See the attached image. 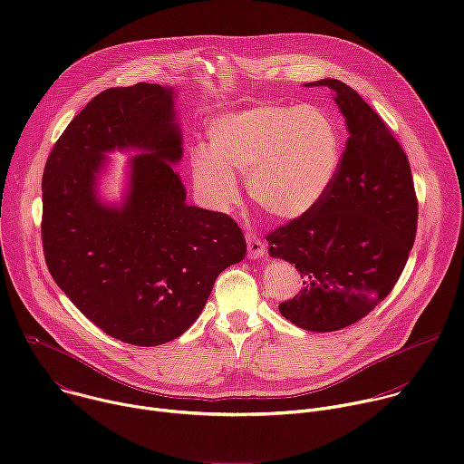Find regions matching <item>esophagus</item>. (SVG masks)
<instances>
[{
  "instance_id": "1",
  "label": "esophagus",
  "mask_w": 464,
  "mask_h": 464,
  "mask_svg": "<svg viewBox=\"0 0 464 464\" xmlns=\"http://www.w3.org/2000/svg\"><path fill=\"white\" fill-rule=\"evenodd\" d=\"M246 242H247V255L249 258H260L266 255V246H264V242L256 237V235H247L246 237Z\"/></svg>"
}]
</instances>
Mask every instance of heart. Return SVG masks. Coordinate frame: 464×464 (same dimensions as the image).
<instances>
[{
	"label": "heart",
	"instance_id": "heart-1",
	"mask_svg": "<svg viewBox=\"0 0 464 464\" xmlns=\"http://www.w3.org/2000/svg\"><path fill=\"white\" fill-rule=\"evenodd\" d=\"M209 149L190 154L194 188L217 211L238 200L237 174L246 176L253 204L277 220L310 213L334 183L342 163V131L315 104H256L215 115Z\"/></svg>",
	"mask_w": 464,
	"mask_h": 464
}]
</instances>
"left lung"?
Segmentation results:
<instances>
[{"label": "left lung", "mask_w": 464, "mask_h": 464, "mask_svg": "<svg viewBox=\"0 0 464 464\" xmlns=\"http://www.w3.org/2000/svg\"><path fill=\"white\" fill-rule=\"evenodd\" d=\"M333 90L349 140L334 183L304 217L268 235V253L297 268L301 292L279 304L310 333L365 317L399 281L415 242L419 206L410 161L380 115L347 84Z\"/></svg>", "instance_id": "8db88e82"}]
</instances>
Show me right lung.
<instances>
[{"instance_id":"add662e5","label":"right lung","mask_w":464,"mask_h":464,"mask_svg":"<svg viewBox=\"0 0 464 464\" xmlns=\"http://www.w3.org/2000/svg\"><path fill=\"white\" fill-rule=\"evenodd\" d=\"M174 99V88L147 82L99 93L63 130L42 178L54 283L108 336L138 347L181 336L217 277L246 256L233 218L185 202ZM115 150L137 154L121 202L106 203L98 187Z\"/></svg>"}]
</instances>
